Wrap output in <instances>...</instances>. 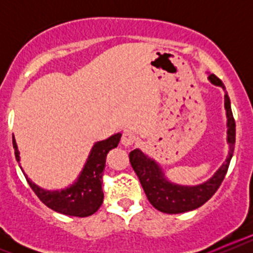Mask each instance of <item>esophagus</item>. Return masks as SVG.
<instances>
[{"instance_id":"34e87169","label":"esophagus","mask_w":253,"mask_h":253,"mask_svg":"<svg viewBox=\"0 0 253 253\" xmlns=\"http://www.w3.org/2000/svg\"><path fill=\"white\" fill-rule=\"evenodd\" d=\"M137 142V137H135V134L131 133V131H124L122 137V143L124 147H130L133 146L134 143Z\"/></svg>"}]
</instances>
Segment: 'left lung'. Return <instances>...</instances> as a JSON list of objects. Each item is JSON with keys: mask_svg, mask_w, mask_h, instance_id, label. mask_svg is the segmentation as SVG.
Here are the masks:
<instances>
[{"mask_svg": "<svg viewBox=\"0 0 253 253\" xmlns=\"http://www.w3.org/2000/svg\"><path fill=\"white\" fill-rule=\"evenodd\" d=\"M209 80L211 84L225 88L222 80L215 75H210ZM224 105L228 118V142L231 146V151L223 166L215 172L213 177L204 184L193 187L171 184L163 177L162 171L157 163L147 157L139 149H134L129 153L131 167L137 173L149 203L157 210L167 214H177L194 210L205 204L222 185L233 156L234 143H236V122L232 113L231 100L227 92L224 96Z\"/></svg>", "mask_w": 253, "mask_h": 253, "instance_id": "8db88e82", "label": "left lung"}]
</instances>
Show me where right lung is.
Instances as JSON below:
<instances>
[{
    "instance_id": "obj_1",
    "label": "right lung",
    "mask_w": 253,
    "mask_h": 253,
    "mask_svg": "<svg viewBox=\"0 0 253 253\" xmlns=\"http://www.w3.org/2000/svg\"><path fill=\"white\" fill-rule=\"evenodd\" d=\"M120 138H122V134L118 133L115 135H111L109 139L96 143L81 176L78 177V181L68 189L62 190V191H45L38 187L25 176L29 186L39 198L40 202L54 211L66 214V215L80 216V218L92 215L99 210L104 200L102 172L105 169L106 156L110 149L118 147ZM12 144L15 149V157L19 162V149L13 137Z\"/></svg>"
}]
</instances>
